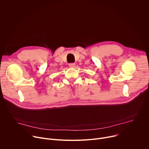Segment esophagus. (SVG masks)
Returning <instances> with one entry per match:
<instances>
[{
    "label": "esophagus",
    "mask_w": 149,
    "mask_h": 149,
    "mask_svg": "<svg viewBox=\"0 0 149 149\" xmlns=\"http://www.w3.org/2000/svg\"><path fill=\"white\" fill-rule=\"evenodd\" d=\"M69 67H70V68H75V63H70V64H69Z\"/></svg>",
    "instance_id": "esophagus-1"
}]
</instances>
